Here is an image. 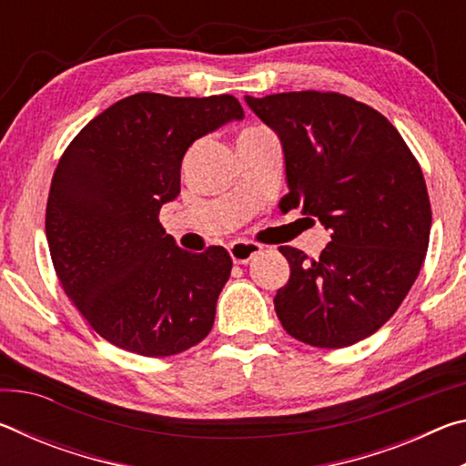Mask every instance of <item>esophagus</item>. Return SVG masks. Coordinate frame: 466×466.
<instances>
[{"label": "esophagus", "mask_w": 466, "mask_h": 466, "mask_svg": "<svg viewBox=\"0 0 466 466\" xmlns=\"http://www.w3.org/2000/svg\"><path fill=\"white\" fill-rule=\"evenodd\" d=\"M261 244H257V242H250V240H236V242H232L230 244V257H232V261L234 263H238V265H244V263H248L252 257L255 255H258V252H261Z\"/></svg>", "instance_id": "esophagus-1"}]
</instances>
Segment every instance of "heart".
<instances>
[{"mask_svg":"<svg viewBox=\"0 0 466 466\" xmlns=\"http://www.w3.org/2000/svg\"><path fill=\"white\" fill-rule=\"evenodd\" d=\"M263 133H271V131H267L265 127H248L240 133V137L242 136H263Z\"/></svg>","mask_w":466,"mask_h":466,"instance_id":"b5f03b06","label":"heart"}]
</instances>
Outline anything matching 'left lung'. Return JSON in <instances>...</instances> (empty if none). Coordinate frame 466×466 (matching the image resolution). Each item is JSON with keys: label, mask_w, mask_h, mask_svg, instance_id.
Segmentation results:
<instances>
[{"label": "left lung", "mask_w": 466, "mask_h": 466, "mask_svg": "<svg viewBox=\"0 0 466 466\" xmlns=\"http://www.w3.org/2000/svg\"><path fill=\"white\" fill-rule=\"evenodd\" d=\"M278 133L289 193L330 230L320 257L279 247L289 279L273 302L283 329L312 347L339 350L376 333L420 275L431 208L420 162L392 123L339 92L244 96Z\"/></svg>", "instance_id": "obj_1"}]
</instances>
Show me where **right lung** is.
<instances>
[{"label": "right lung", "instance_id": "obj_1", "mask_svg": "<svg viewBox=\"0 0 466 466\" xmlns=\"http://www.w3.org/2000/svg\"><path fill=\"white\" fill-rule=\"evenodd\" d=\"M242 116L230 94L139 92L94 116L63 152L46 240L66 294L108 343L167 358L209 335L232 258L224 247L183 250L157 216L180 193L188 146Z\"/></svg>", "mask_w": 466, "mask_h": 466}]
</instances>
